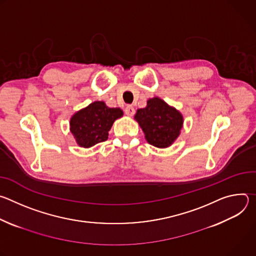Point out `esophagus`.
Listing matches in <instances>:
<instances>
[{"instance_id": "34e87169", "label": "esophagus", "mask_w": 256, "mask_h": 256, "mask_svg": "<svg viewBox=\"0 0 256 256\" xmlns=\"http://www.w3.org/2000/svg\"><path fill=\"white\" fill-rule=\"evenodd\" d=\"M134 106H132V105H128L126 107V109H124V112H126V114L128 116H132L134 114Z\"/></svg>"}]
</instances>
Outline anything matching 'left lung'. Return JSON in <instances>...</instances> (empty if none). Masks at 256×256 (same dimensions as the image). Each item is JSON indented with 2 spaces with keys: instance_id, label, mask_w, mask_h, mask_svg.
Returning <instances> with one entry per match:
<instances>
[{
  "instance_id": "left-lung-1",
  "label": "left lung",
  "mask_w": 256,
  "mask_h": 256,
  "mask_svg": "<svg viewBox=\"0 0 256 256\" xmlns=\"http://www.w3.org/2000/svg\"><path fill=\"white\" fill-rule=\"evenodd\" d=\"M144 138L154 147L165 149L176 140L184 126V116L159 97L150 98L147 106L140 108L134 116Z\"/></svg>"
}]
</instances>
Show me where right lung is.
I'll return each instance as SVG.
<instances>
[{
	"instance_id": "right-lung-1",
	"label": "right lung",
	"mask_w": 256,
	"mask_h": 256,
	"mask_svg": "<svg viewBox=\"0 0 256 256\" xmlns=\"http://www.w3.org/2000/svg\"><path fill=\"white\" fill-rule=\"evenodd\" d=\"M122 116L120 108L108 107L104 101H94L72 114L70 130L80 147L91 148L108 138L114 122Z\"/></svg>"
}]
</instances>
